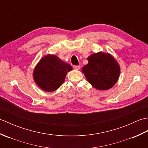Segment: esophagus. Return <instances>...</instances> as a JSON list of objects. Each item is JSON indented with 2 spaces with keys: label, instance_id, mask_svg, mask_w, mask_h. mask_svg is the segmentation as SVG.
<instances>
[{
  "label": "esophagus",
  "instance_id": "esophagus-1",
  "mask_svg": "<svg viewBox=\"0 0 148 148\" xmlns=\"http://www.w3.org/2000/svg\"><path fill=\"white\" fill-rule=\"evenodd\" d=\"M73 68H74V69H75V70H79V69H81V66H79V65H74Z\"/></svg>",
  "mask_w": 148,
  "mask_h": 148
}]
</instances>
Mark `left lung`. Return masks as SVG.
<instances>
[{
	"label": "left lung",
	"instance_id": "obj_1",
	"mask_svg": "<svg viewBox=\"0 0 148 148\" xmlns=\"http://www.w3.org/2000/svg\"><path fill=\"white\" fill-rule=\"evenodd\" d=\"M88 64L82 72L88 83L99 90H108L115 85L120 74V66L109 53L100 51L87 58Z\"/></svg>",
	"mask_w": 148,
	"mask_h": 148
}]
</instances>
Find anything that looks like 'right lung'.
Masks as SVG:
<instances>
[{
	"label": "right lung",
	"instance_id": "right-lung-1",
	"mask_svg": "<svg viewBox=\"0 0 148 148\" xmlns=\"http://www.w3.org/2000/svg\"><path fill=\"white\" fill-rule=\"evenodd\" d=\"M72 70L69 64L57 56L48 54L37 63L33 71V78L40 89L54 92L64 83L67 72Z\"/></svg>",
	"mask_w": 148,
	"mask_h": 148
}]
</instances>
